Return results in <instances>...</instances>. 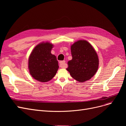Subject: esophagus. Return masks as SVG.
Segmentation results:
<instances>
[{
	"label": "esophagus",
	"instance_id": "34e87169",
	"mask_svg": "<svg viewBox=\"0 0 126 126\" xmlns=\"http://www.w3.org/2000/svg\"><path fill=\"white\" fill-rule=\"evenodd\" d=\"M60 67L62 68H66L67 67V65L66 63H65V61H60L59 62Z\"/></svg>",
	"mask_w": 126,
	"mask_h": 126
}]
</instances>
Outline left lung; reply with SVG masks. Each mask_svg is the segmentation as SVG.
Instances as JSON below:
<instances>
[{
  "label": "left lung",
  "instance_id": "1",
  "mask_svg": "<svg viewBox=\"0 0 126 126\" xmlns=\"http://www.w3.org/2000/svg\"><path fill=\"white\" fill-rule=\"evenodd\" d=\"M72 58L68 62L67 70L80 82L88 80L96 73L99 58L96 50L89 42L79 40L71 46Z\"/></svg>",
  "mask_w": 126,
  "mask_h": 126
}]
</instances>
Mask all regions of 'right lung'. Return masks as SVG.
I'll return each instance as SVG.
<instances>
[{
	"label": "right lung",
	"mask_w": 126,
	"mask_h": 126,
	"mask_svg": "<svg viewBox=\"0 0 126 126\" xmlns=\"http://www.w3.org/2000/svg\"><path fill=\"white\" fill-rule=\"evenodd\" d=\"M54 45L48 41L36 46L29 55L28 69L30 74L40 82L50 81L59 68L56 57L51 53Z\"/></svg>",
	"instance_id": "obj_1"
}]
</instances>
